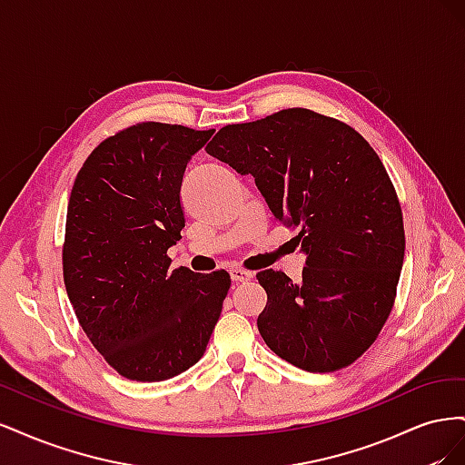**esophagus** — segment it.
<instances>
[{"label": "esophagus", "mask_w": 465, "mask_h": 465, "mask_svg": "<svg viewBox=\"0 0 465 465\" xmlns=\"http://www.w3.org/2000/svg\"><path fill=\"white\" fill-rule=\"evenodd\" d=\"M252 277H254V273L242 270V267H234V270H231V279L234 283H244V281H250Z\"/></svg>", "instance_id": "1"}]
</instances>
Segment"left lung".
<instances>
[{
  "label": "left lung",
  "instance_id": "8db88e82",
  "mask_svg": "<svg viewBox=\"0 0 465 465\" xmlns=\"http://www.w3.org/2000/svg\"><path fill=\"white\" fill-rule=\"evenodd\" d=\"M205 151L254 176L306 254L301 283L283 272L256 275L267 292L263 341L308 372L349 367L391 312L405 252L398 193L376 151L351 125L308 108L224 125Z\"/></svg>",
  "mask_w": 465,
  "mask_h": 465
}]
</instances>
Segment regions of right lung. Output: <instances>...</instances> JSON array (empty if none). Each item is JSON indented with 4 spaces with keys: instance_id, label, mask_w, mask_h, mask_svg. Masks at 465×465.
<instances>
[{
    "instance_id": "right-lung-1",
    "label": "right lung",
    "mask_w": 465,
    "mask_h": 465,
    "mask_svg": "<svg viewBox=\"0 0 465 465\" xmlns=\"http://www.w3.org/2000/svg\"><path fill=\"white\" fill-rule=\"evenodd\" d=\"M213 130L142 122L98 145L67 203L64 283L83 331L118 374L161 382L188 371L221 316L231 275L171 270L186 164Z\"/></svg>"
}]
</instances>
